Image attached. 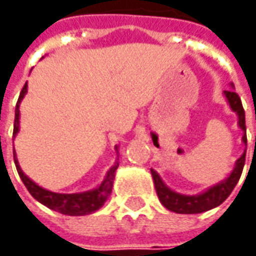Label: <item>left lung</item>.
Wrapping results in <instances>:
<instances>
[{
    "mask_svg": "<svg viewBox=\"0 0 256 256\" xmlns=\"http://www.w3.org/2000/svg\"><path fill=\"white\" fill-rule=\"evenodd\" d=\"M231 86L234 88V84H231ZM224 95H225V98L230 104L232 111L238 115V126L241 128L242 132H244L242 142L246 145L245 111L242 108L241 98L235 91H224ZM245 155H246V150L236 160L235 166H234V170H232L228 178H225L224 181L218 182L215 185H212L206 191L196 194V195H184V194H180V192L172 191L171 188H168L166 184L162 181L160 174L155 170H151L156 195H158L160 201L166 210L176 212V214H201V212L210 211L212 208H216L218 205H221L222 202L231 195L235 185L240 181L244 165H245Z\"/></svg>",
    "mask_w": 256,
    "mask_h": 256,
    "instance_id": "1",
    "label": "left lung"
}]
</instances>
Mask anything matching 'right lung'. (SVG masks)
Listing matches in <instances>:
<instances>
[{
	"label": "right lung",
	"instance_id": "right-lung-1",
	"mask_svg": "<svg viewBox=\"0 0 256 256\" xmlns=\"http://www.w3.org/2000/svg\"><path fill=\"white\" fill-rule=\"evenodd\" d=\"M26 86L25 84L22 91L20 94V98H18V102L15 106V121H14V136L20 131V104L22 101V98L26 94ZM116 152H118V146H115ZM14 162L16 166V171L20 178L22 180L24 185L26 186V190L30 191V194L34 196L35 200L38 202H41L42 205L48 206L50 210H54V211L60 212V214H64V215H70V216H81V215H88V214H92V212L98 211L104 204L106 202L108 196L111 195L112 191L114 180H115V172L118 170V161H115L112 166L108 170L104 181L91 191L80 192V194H58V192H52L45 190L42 186L36 185L32 180H30L26 175H25L18 160H16V154L14 150Z\"/></svg>",
	"mask_w": 256,
	"mask_h": 256
}]
</instances>
